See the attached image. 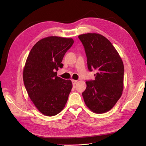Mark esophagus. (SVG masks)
Here are the masks:
<instances>
[{"label": "esophagus", "instance_id": "esophagus-1", "mask_svg": "<svg viewBox=\"0 0 146 146\" xmlns=\"http://www.w3.org/2000/svg\"><path fill=\"white\" fill-rule=\"evenodd\" d=\"M72 83L73 85H75V84L78 82V80H72Z\"/></svg>", "mask_w": 146, "mask_h": 146}]
</instances>
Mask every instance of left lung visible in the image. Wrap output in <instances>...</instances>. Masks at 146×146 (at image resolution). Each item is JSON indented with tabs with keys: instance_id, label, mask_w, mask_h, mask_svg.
Returning a JSON list of instances; mask_svg holds the SVG:
<instances>
[{
	"instance_id": "8db88e82",
	"label": "left lung",
	"mask_w": 146,
	"mask_h": 146,
	"mask_svg": "<svg viewBox=\"0 0 146 146\" xmlns=\"http://www.w3.org/2000/svg\"><path fill=\"white\" fill-rule=\"evenodd\" d=\"M85 48L89 70H96L95 79L86 81L82 93L88 108L96 113L111 110L121 98L124 88V67L112 43L96 33L79 35Z\"/></svg>"
}]
</instances>
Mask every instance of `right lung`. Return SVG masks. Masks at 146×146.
<instances>
[{
	"mask_svg": "<svg viewBox=\"0 0 146 146\" xmlns=\"http://www.w3.org/2000/svg\"><path fill=\"white\" fill-rule=\"evenodd\" d=\"M72 38L51 36L38 41L31 50L23 70L26 90L35 106L46 116L63 110L73 87L70 80L57 76Z\"/></svg>",
	"mask_w": 146,
	"mask_h": 146,
	"instance_id": "add662e5",
	"label": "right lung"
}]
</instances>
